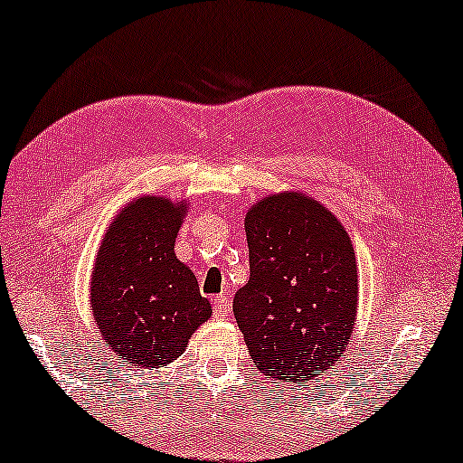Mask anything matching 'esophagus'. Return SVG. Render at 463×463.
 <instances>
[{"instance_id": "34e87169", "label": "esophagus", "mask_w": 463, "mask_h": 463, "mask_svg": "<svg viewBox=\"0 0 463 463\" xmlns=\"http://www.w3.org/2000/svg\"><path fill=\"white\" fill-rule=\"evenodd\" d=\"M213 314H214V318H225V316H230L232 314V303H230V299H227L225 295H217L213 299Z\"/></svg>"}]
</instances>
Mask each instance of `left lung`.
<instances>
[{
	"label": "left lung",
	"instance_id": "obj_1",
	"mask_svg": "<svg viewBox=\"0 0 463 463\" xmlns=\"http://www.w3.org/2000/svg\"><path fill=\"white\" fill-rule=\"evenodd\" d=\"M250 278L233 316L265 377L307 383L337 364L358 309V265L345 227L303 192L269 194L244 219Z\"/></svg>",
	"mask_w": 463,
	"mask_h": 463
}]
</instances>
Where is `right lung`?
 Wrapping results in <instances>:
<instances>
[{
	"instance_id": "obj_1",
	"label": "right lung",
	"mask_w": 463,
	"mask_h": 463,
	"mask_svg": "<svg viewBox=\"0 0 463 463\" xmlns=\"http://www.w3.org/2000/svg\"><path fill=\"white\" fill-rule=\"evenodd\" d=\"M189 200L138 195L103 233L90 276V307L109 352L160 369L185 352L213 316L194 271L175 255Z\"/></svg>"
}]
</instances>
